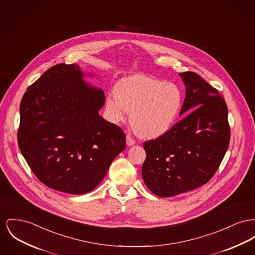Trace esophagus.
<instances>
[{
  "label": "esophagus",
  "mask_w": 255,
  "mask_h": 255,
  "mask_svg": "<svg viewBox=\"0 0 255 255\" xmlns=\"http://www.w3.org/2000/svg\"><path fill=\"white\" fill-rule=\"evenodd\" d=\"M126 144H127L128 146H132V145L135 144V140H134L130 135H127V136H126Z\"/></svg>",
  "instance_id": "1"
}]
</instances>
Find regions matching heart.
Wrapping results in <instances>:
<instances>
[{
  "mask_svg": "<svg viewBox=\"0 0 255 255\" xmlns=\"http://www.w3.org/2000/svg\"><path fill=\"white\" fill-rule=\"evenodd\" d=\"M183 92L170 82L148 76L133 75L121 79L115 93L106 99L111 122L120 124L130 112V124L137 135L155 138L167 133L179 116Z\"/></svg>",
  "mask_w": 255,
  "mask_h": 255,
  "instance_id": "1",
  "label": "heart"
}]
</instances>
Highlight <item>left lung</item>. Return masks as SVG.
<instances>
[{
  "mask_svg": "<svg viewBox=\"0 0 255 255\" xmlns=\"http://www.w3.org/2000/svg\"><path fill=\"white\" fill-rule=\"evenodd\" d=\"M186 87L180 116L165 135L143 143L141 175L154 195L169 197L206 184L219 168L230 140L224 98L200 76L179 73Z\"/></svg>",
  "mask_w": 255,
  "mask_h": 255,
  "instance_id": "8db88e82",
  "label": "left lung"
}]
</instances>
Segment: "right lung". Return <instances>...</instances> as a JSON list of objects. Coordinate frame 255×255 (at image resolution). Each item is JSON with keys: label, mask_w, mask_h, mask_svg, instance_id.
<instances>
[{"label": "right lung", "mask_w": 255, "mask_h": 255, "mask_svg": "<svg viewBox=\"0 0 255 255\" xmlns=\"http://www.w3.org/2000/svg\"><path fill=\"white\" fill-rule=\"evenodd\" d=\"M78 64H57L34 82L20 104L18 144L34 175L56 191L95 189L125 149L119 126L99 115L103 90L85 81Z\"/></svg>", "instance_id": "right-lung-1"}]
</instances>
